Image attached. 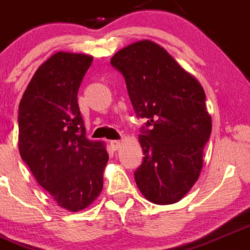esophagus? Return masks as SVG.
<instances>
[{"instance_id": "obj_1", "label": "esophagus", "mask_w": 250, "mask_h": 250, "mask_svg": "<svg viewBox=\"0 0 250 250\" xmlns=\"http://www.w3.org/2000/svg\"><path fill=\"white\" fill-rule=\"evenodd\" d=\"M110 145H111L112 150L117 151L118 148L120 147V145H122V142H120V140H111V142H110Z\"/></svg>"}]
</instances>
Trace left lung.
Here are the masks:
<instances>
[{
	"mask_svg": "<svg viewBox=\"0 0 250 250\" xmlns=\"http://www.w3.org/2000/svg\"><path fill=\"white\" fill-rule=\"evenodd\" d=\"M124 77L140 127L139 190L155 204L176 203L196 183L211 133L206 93L195 78L155 42L130 44L111 59Z\"/></svg>",
	"mask_w": 250,
	"mask_h": 250,
	"instance_id": "1",
	"label": "left lung"
}]
</instances>
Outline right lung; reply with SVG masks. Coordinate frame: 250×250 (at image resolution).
Wrapping results in <instances>:
<instances>
[{"label": "right lung", "instance_id": "obj_1", "mask_svg": "<svg viewBox=\"0 0 250 250\" xmlns=\"http://www.w3.org/2000/svg\"><path fill=\"white\" fill-rule=\"evenodd\" d=\"M92 63L59 52L35 72L19 105V148L38 183L61 208L79 211L102 192L108 153L86 138L78 89Z\"/></svg>", "mask_w": 250, "mask_h": 250}]
</instances>
